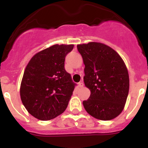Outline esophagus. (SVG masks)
I'll use <instances>...</instances> for the list:
<instances>
[{"mask_svg":"<svg viewBox=\"0 0 148 148\" xmlns=\"http://www.w3.org/2000/svg\"><path fill=\"white\" fill-rule=\"evenodd\" d=\"M78 85H79V86L80 88L83 87V86H84V83H83V82L82 81V82H79V83H78Z\"/></svg>","mask_w":148,"mask_h":148,"instance_id":"esophagus-1","label":"esophagus"}]
</instances>
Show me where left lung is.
Masks as SVG:
<instances>
[{
    "instance_id": "left-lung-1",
    "label": "left lung",
    "mask_w": 148,
    "mask_h": 148,
    "mask_svg": "<svg viewBox=\"0 0 148 148\" xmlns=\"http://www.w3.org/2000/svg\"><path fill=\"white\" fill-rule=\"evenodd\" d=\"M77 49L85 65L84 82L91 91L84 107L98 120L115 118L123 110L129 92V74L123 60L101 43L79 44Z\"/></svg>"
}]
</instances>
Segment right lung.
I'll list each match as a JSON object with an SVG mask.
<instances>
[{
    "instance_id": "obj_1",
    "label": "right lung",
    "mask_w": 148,
    "mask_h": 148,
    "mask_svg": "<svg viewBox=\"0 0 148 148\" xmlns=\"http://www.w3.org/2000/svg\"><path fill=\"white\" fill-rule=\"evenodd\" d=\"M73 48L72 44L53 45L34 55L26 66L21 99L36 118L51 120L66 109L77 85L64 69L66 56Z\"/></svg>"
}]
</instances>
